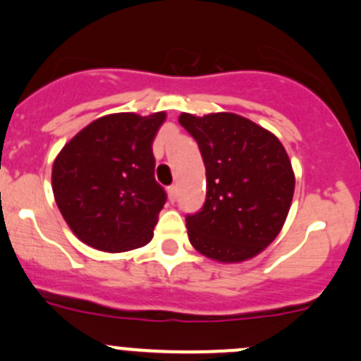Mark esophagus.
Instances as JSON below:
<instances>
[{
	"instance_id": "obj_1",
	"label": "esophagus",
	"mask_w": 361,
	"mask_h": 361,
	"mask_svg": "<svg viewBox=\"0 0 361 361\" xmlns=\"http://www.w3.org/2000/svg\"><path fill=\"white\" fill-rule=\"evenodd\" d=\"M169 196H170V200H172V202H176V198H177V185L176 184H172L169 188Z\"/></svg>"
}]
</instances>
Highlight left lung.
Here are the masks:
<instances>
[{
	"label": "left lung",
	"mask_w": 361,
	"mask_h": 361,
	"mask_svg": "<svg viewBox=\"0 0 361 361\" xmlns=\"http://www.w3.org/2000/svg\"><path fill=\"white\" fill-rule=\"evenodd\" d=\"M179 123L198 142L207 170L205 203L185 217L189 241L219 262L252 259L278 236L290 210L295 177L287 151L273 133L233 113H182Z\"/></svg>",
	"instance_id": "obj_1"
}]
</instances>
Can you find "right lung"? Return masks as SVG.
Returning a JSON list of instances; mask_svg holds the SVG:
<instances>
[{"label": "right lung", "mask_w": 361, "mask_h": 361, "mask_svg": "<svg viewBox=\"0 0 361 361\" xmlns=\"http://www.w3.org/2000/svg\"><path fill=\"white\" fill-rule=\"evenodd\" d=\"M165 118V113L107 114L76 133L55 158V202L83 243L126 252L151 241L166 202L154 179L153 156Z\"/></svg>", "instance_id": "obj_1"}]
</instances>
